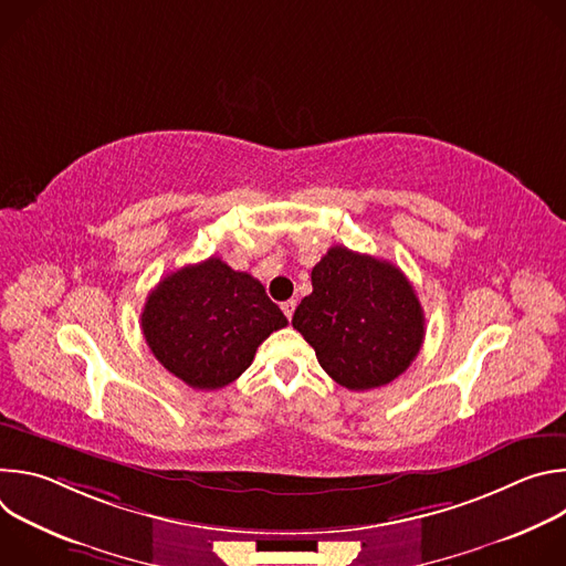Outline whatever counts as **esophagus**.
<instances>
[{"label": "esophagus", "instance_id": "esophagus-1", "mask_svg": "<svg viewBox=\"0 0 566 566\" xmlns=\"http://www.w3.org/2000/svg\"><path fill=\"white\" fill-rule=\"evenodd\" d=\"M295 306H297V302L295 300H286V302H282V311H284V315L291 319L293 317V313H295Z\"/></svg>", "mask_w": 566, "mask_h": 566}]
</instances>
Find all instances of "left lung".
Here are the masks:
<instances>
[{
  "mask_svg": "<svg viewBox=\"0 0 566 566\" xmlns=\"http://www.w3.org/2000/svg\"><path fill=\"white\" fill-rule=\"evenodd\" d=\"M311 284L293 327L338 385L374 389L412 365L423 345L426 315L398 266L332 247L313 266Z\"/></svg>",
  "mask_w": 566,
  "mask_h": 566,
  "instance_id": "1",
  "label": "left lung"
}]
</instances>
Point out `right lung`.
<instances>
[{"mask_svg": "<svg viewBox=\"0 0 566 566\" xmlns=\"http://www.w3.org/2000/svg\"><path fill=\"white\" fill-rule=\"evenodd\" d=\"M286 325L262 282L219 258L160 280L140 313L156 360L195 389H219L239 378L258 347Z\"/></svg>", "mask_w": 566, "mask_h": 566, "instance_id": "1", "label": "right lung"}]
</instances>
